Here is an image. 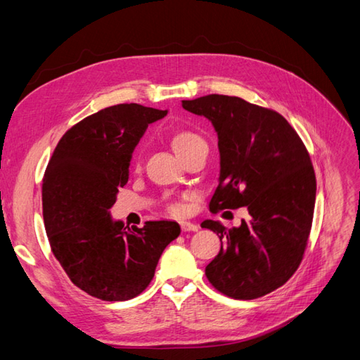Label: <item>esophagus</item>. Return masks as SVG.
Instances as JSON below:
<instances>
[{
    "mask_svg": "<svg viewBox=\"0 0 360 360\" xmlns=\"http://www.w3.org/2000/svg\"><path fill=\"white\" fill-rule=\"evenodd\" d=\"M180 226H181V231H198V225L197 224H193V222H189V221H183L181 224H180Z\"/></svg>",
    "mask_w": 360,
    "mask_h": 360,
    "instance_id": "obj_1",
    "label": "esophagus"
}]
</instances>
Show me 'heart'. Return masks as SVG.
I'll use <instances>...</instances> for the list:
<instances>
[{
	"mask_svg": "<svg viewBox=\"0 0 360 360\" xmlns=\"http://www.w3.org/2000/svg\"><path fill=\"white\" fill-rule=\"evenodd\" d=\"M202 146H207L204 138L191 129H179L171 135V147L174 151H176L180 159L186 158L191 151ZM135 160H136V155H135ZM168 209L172 214L180 216L186 212V204L181 201H176V202H171Z\"/></svg>",
	"mask_w": 360,
	"mask_h": 360,
	"instance_id": "b5f03b06",
	"label": "heart"
}]
</instances>
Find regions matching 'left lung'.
I'll return each mask as SVG.
<instances>
[{"mask_svg": "<svg viewBox=\"0 0 360 360\" xmlns=\"http://www.w3.org/2000/svg\"><path fill=\"white\" fill-rule=\"evenodd\" d=\"M181 106L209 118L217 134L221 172L210 212H249L231 230L201 224L222 243L205 276L228 297L266 296L292 276L308 245L317 191L308 150L279 112L240 97L209 94Z\"/></svg>", "mask_w": 360, "mask_h": 360, "instance_id": "8db88e82", "label": "left lung"}]
</instances>
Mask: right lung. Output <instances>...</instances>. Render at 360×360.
<instances>
[{
  "label": "right lung",
  "instance_id": "right-lung-1",
  "mask_svg": "<svg viewBox=\"0 0 360 360\" xmlns=\"http://www.w3.org/2000/svg\"><path fill=\"white\" fill-rule=\"evenodd\" d=\"M167 112L138 103L105 108L63 135L46 167L41 201L52 254L93 297L118 302L143 292L180 234L177 222L129 228L110 214L141 136Z\"/></svg>",
  "mask_w": 360,
  "mask_h": 360
}]
</instances>
